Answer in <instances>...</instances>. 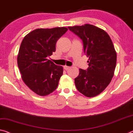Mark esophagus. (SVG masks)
Segmentation results:
<instances>
[{"label":"esophagus","mask_w":133,"mask_h":133,"mask_svg":"<svg viewBox=\"0 0 133 133\" xmlns=\"http://www.w3.org/2000/svg\"><path fill=\"white\" fill-rule=\"evenodd\" d=\"M70 68V67H69V66H64V69L66 70H68V69H69Z\"/></svg>","instance_id":"obj_1"}]
</instances>
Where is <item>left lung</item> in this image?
Listing matches in <instances>:
<instances>
[{
	"label": "left lung",
	"instance_id": "left-lung-1",
	"mask_svg": "<svg viewBox=\"0 0 133 133\" xmlns=\"http://www.w3.org/2000/svg\"><path fill=\"white\" fill-rule=\"evenodd\" d=\"M81 38L89 57L87 70L79 69L75 79L76 87L83 95L94 97L104 91L114 74L117 52L110 37L104 30L90 24L69 26Z\"/></svg>",
	"mask_w": 133,
	"mask_h": 133
}]
</instances>
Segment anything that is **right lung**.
I'll use <instances>...</instances> for the list:
<instances>
[{"label": "right lung", "instance_id": "1", "mask_svg": "<svg viewBox=\"0 0 133 133\" xmlns=\"http://www.w3.org/2000/svg\"><path fill=\"white\" fill-rule=\"evenodd\" d=\"M67 30L66 27L36 29L21 43L17 57L21 77L25 85L39 96L52 93L58 85L63 67L47 57L56 51L57 41Z\"/></svg>", "mask_w": 133, "mask_h": 133}]
</instances>
